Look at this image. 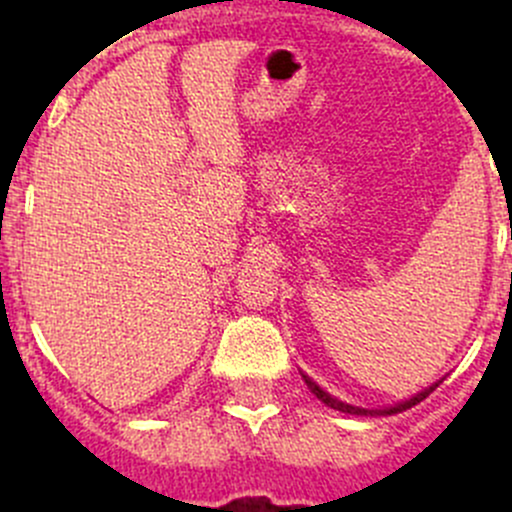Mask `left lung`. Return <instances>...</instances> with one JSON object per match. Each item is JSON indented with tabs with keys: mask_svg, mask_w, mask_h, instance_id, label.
<instances>
[{
	"mask_svg": "<svg viewBox=\"0 0 512 512\" xmlns=\"http://www.w3.org/2000/svg\"><path fill=\"white\" fill-rule=\"evenodd\" d=\"M304 381H307V386L309 389L314 391V396H317L319 401H322V404H327V406H332V409H337V411H344V414H356V416H386V414H399V411H406V409H411V406H416L418 401H423L426 399L428 394H431L433 389H436L438 384H433L431 389H426V391H421V394H416L414 399H409V401H404V404H396V406H391V409H356V406H349V404H342V401H337V399H332V396L327 394V391H322L319 389L317 384H314L312 379H307V376H304Z\"/></svg>",
	"mask_w": 512,
	"mask_h": 512,
	"instance_id": "obj_1",
	"label": "left lung"
}]
</instances>
